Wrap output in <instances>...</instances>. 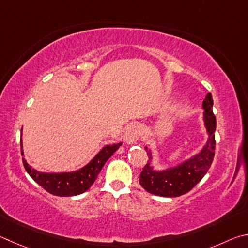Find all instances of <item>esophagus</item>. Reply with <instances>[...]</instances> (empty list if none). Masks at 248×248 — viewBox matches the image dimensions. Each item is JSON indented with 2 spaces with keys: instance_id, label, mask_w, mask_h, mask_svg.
<instances>
[{
  "instance_id": "1",
  "label": "esophagus",
  "mask_w": 248,
  "mask_h": 248,
  "mask_svg": "<svg viewBox=\"0 0 248 248\" xmlns=\"http://www.w3.org/2000/svg\"><path fill=\"white\" fill-rule=\"evenodd\" d=\"M138 137H140V128L135 126V125H131V126H128L126 128V131H125L123 135V140L124 142H126V144L132 145L135 144Z\"/></svg>"
}]
</instances>
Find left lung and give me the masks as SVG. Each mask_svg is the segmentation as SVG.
Wrapping results in <instances>:
<instances>
[{"instance_id":"8db88e82","label":"left lung","mask_w":248,"mask_h":248,"mask_svg":"<svg viewBox=\"0 0 248 248\" xmlns=\"http://www.w3.org/2000/svg\"><path fill=\"white\" fill-rule=\"evenodd\" d=\"M212 95L209 93L202 102L203 121L208 132V141L193 158L186 160L177 167L164 171H154L150 162H147L140 173V183L147 192L162 197H177L188 193L202 181L211 167L216 150V116L212 112ZM147 150V147H146ZM149 159L151 153L149 151Z\"/></svg>"}]
</instances>
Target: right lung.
Returning <instances> with one entry per match:
<instances>
[{"label": "right lung", "mask_w": 248, "mask_h": 248, "mask_svg": "<svg viewBox=\"0 0 248 248\" xmlns=\"http://www.w3.org/2000/svg\"><path fill=\"white\" fill-rule=\"evenodd\" d=\"M23 131V129H21ZM120 144L107 145L106 147L100 150V153L91 160V161L81 168L80 170L69 173H42L34 170L29 166L27 161L23 158V163L28 172V174L31 176V179L45 188L47 193L55 196L61 197H69L76 196L85 193L88 190L93 182L98 177V174L101 171L104 163L108 161V159L119 149ZM21 155L23 153V144L20 140Z\"/></svg>", "instance_id": "right-lung-1"}]
</instances>
